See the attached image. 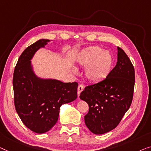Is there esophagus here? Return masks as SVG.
Segmentation results:
<instances>
[{
  "label": "esophagus",
  "mask_w": 151,
  "mask_h": 151,
  "mask_svg": "<svg viewBox=\"0 0 151 151\" xmlns=\"http://www.w3.org/2000/svg\"><path fill=\"white\" fill-rule=\"evenodd\" d=\"M83 89H84V86H83V85L81 84V85H78V89H77V90H78V92H77V93H78V97H79L80 94H81V91H83Z\"/></svg>",
  "instance_id": "obj_1"
}]
</instances>
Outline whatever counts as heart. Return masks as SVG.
Segmentation results:
<instances>
[{"label":"heart","mask_w":151,"mask_h":151,"mask_svg":"<svg viewBox=\"0 0 151 151\" xmlns=\"http://www.w3.org/2000/svg\"><path fill=\"white\" fill-rule=\"evenodd\" d=\"M77 62L81 66H87L85 74L87 79L99 82L104 79L110 73L112 57L109 51H103L98 46H92L79 54Z\"/></svg>","instance_id":"1"}]
</instances>
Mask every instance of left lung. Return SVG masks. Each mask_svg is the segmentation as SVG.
<instances>
[{"instance_id": "obj_1", "label": "left lung", "mask_w": 151, "mask_h": 151, "mask_svg": "<svg viewBox=\"0 0 151 151\" xmlns=\"http://www.w3.org/2000/svg\"><path fill=\"white\" fill-rule=\"evenodd\" d=\"M117 62L106 78L85 87L80 98L89 105L85 123L95 134H103L119 125L133 99L135 71L127 54L117 47Z\"/></svg>"}]
</instances>
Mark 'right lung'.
<instances>
[{
  "mask_svg": "<svg viewBox=\"0 0 151 151\" xmlns=\"http://www.w3.org/2000/svg\"><path fill=\"white\" fill-rule=\"evenodd\" d=\"M49 41L40 39L27 47L18 59L13 77L17 113L24 124L37 134L50 130L58 121L60 106L77 98L76 82L43 79L34 73L30 60Z\"/></svg>",
  "mask_w": 151,
  "mask_h": 151,
  "instance_id": "1",
  "label": "right lung"
}]
</instances>
